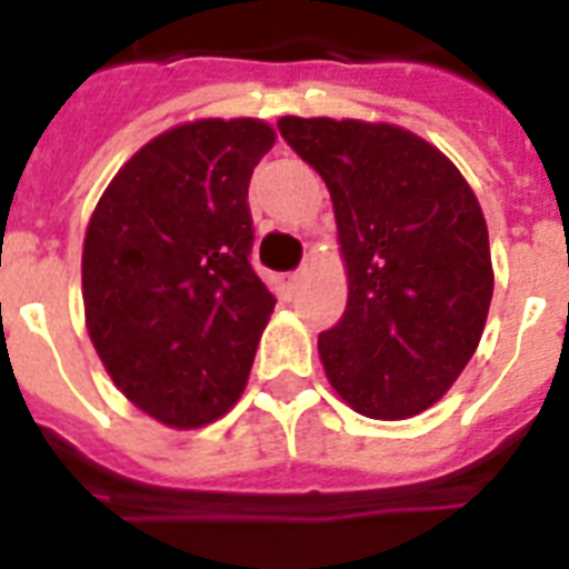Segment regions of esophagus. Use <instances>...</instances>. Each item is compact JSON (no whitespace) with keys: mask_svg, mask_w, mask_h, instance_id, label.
I'll list each match as a JSON object with an SVG mask.
<instances>
[{"mask_svg":"<svg viewBox=\"0 0 569 569\" xmlns=\"http://www.w3.org/2000/svg\"><path fill=\"white\" fill-rule=\"evenodd\" d=\"M303 283V271H295V274H286V286H289V289H298V286Z\"/></svg>","mask_w":569,"mask_h":569,"instance_id":"esophagus-1","label":"esophagus"}]
</instances>
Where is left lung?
Segmentation results:
<instances>
[{"label":"left lung","mask_w":569,"mask_h":569,"mask_svg":"<svg viewBox=\"0 0 569 569\" xmlns=\"http://www.w3.org/2000/svg\"><path fill=\"white\" fill-rule=\"evenodd\" d=\"M277 129L333 200L348 303L319 337L330 387L369 419L425 413L476 355L493 298L476 191L396 123L289 114Z\"/></svg>","instance_id":"left-lung-1"}]
</instances>
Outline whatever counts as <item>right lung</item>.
<instances>
[{"label": "right lung", "mask_w": 569, "mask_h": 569, "mask_svg": "<svg viewBox=\"0 0 569 569\" xmlns=\"http://www.w3.org/2000/svg\"><path fill=\"white\" fill-rule=\"evenodd\" d=\"M277 132L200 118L129 159L82 244L84 328L114 387L150 419L194 431L248 387L274 295L248 262V186Z\"/></svg>", "instance_id": "1"}]
</instances>
